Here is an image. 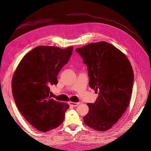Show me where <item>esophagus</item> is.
I'll return each instance as SVG.
<instances>
[{"instance_id":"esophagus-1","label":"esophagus","mask_w":151,"mask_h":151,"mask_svg":"<svg viewBox=\"0 0 151 151\" xmlns=\"http://www.w3.org/2000/svg\"><path fill=\"white\" fill-rule=\"evenodd\" d=\"M69 104H70V106H74V107H76V106H77L78 105L79 103H73V102H70Z\"/></svg>"}]
</instances>
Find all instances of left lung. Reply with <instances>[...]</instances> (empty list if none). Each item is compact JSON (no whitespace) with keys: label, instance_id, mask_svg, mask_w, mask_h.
<instances>
[{"label":"left lung","instance_id":"8db88e82","mask_svg":"<svg viewBox=\"0 0 151 151\" xmlns=\"http://www.w3.org/2000/svg\"><path fill=\"white\" fill-rule=\"evenodd\" d=\"M75 50L87 66L89 86L99 92L96 101L87 104L84 122L97 131H107L129 104L134 82L132 66L121 50L106 42L91 43Z\"/></svg>","mask_w":151,"mask_h":151}]
</instances>
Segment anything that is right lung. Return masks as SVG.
Instances as JSON below:
<instances>
[{
    "label": "right lung",
    "mask_w": 151,
    "mask_h": 151,
    "mask_svg": "<svg viewBox=\"0 0 151 151\" xmlns=\"http://www.w3.org/2000/svg\"><path fill=\"white\" fill-rule=\"evenodd\" d=\"M73 47L61 49L39 46L20 61L12 81V91L18 109L37 129L47 132L59 126L68 104L50 96V85H57V76L68 62Z\"/></svg>",
    "instance_id": "obj_1"
}]
</instances>
